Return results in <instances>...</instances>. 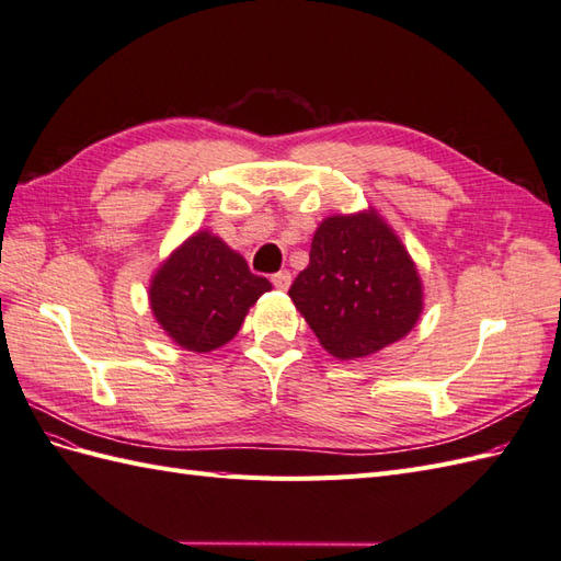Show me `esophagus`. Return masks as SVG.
<instances>
[{
  "mask_svg": "<svg viewBox=\"0 0 561 561\" xmlns=\"http://www.w3.org/2000/svg\"><path fill=\"white\" fill-rule=\"evenodd\" d=\"M272 284H275V289L286 291V289H289V284H291V275L286 270H282V272H277V275H272Z\"/></svg>",
  "mask_w": 561,
  "mask_h": 561,
  "instance_id": "esophagus-1",
  "label": "esophagus"
}]
</instances>
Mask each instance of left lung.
<instances>
[{"mask_svg":"<svg viewBox=\"0 0 561 561\" xmlns=\"http://www.w3.org/2000/svg\"><path fill=\"white\" fill-rule=\"evenodd\" d=\"M296 310L339 360L403 339L422 314V279L377 210L332 215L312 237L310 263L294 279Z\"/></svg>","mask_w":561,"mask_h":561,"instance_id":"1","label":"left lung"}]
</instances>
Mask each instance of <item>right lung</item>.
<instances>
[{"mask_svg": "<svg viewBox=\"0 0 561 561\" xmlns=\"http://www.w3.org/2000/svg\"><path fill=\"white\" fill-rule=\"evenodd\" d=\"M270 289L237 251L204 229L156 270L149 300L156 322L178 346L210 353L237 336L249 308Z\"/></svg>", "mask_w": 561, "mask_h": 561, "instance_id": "right-lung-1", "label": "right lung"}]
</instances>
